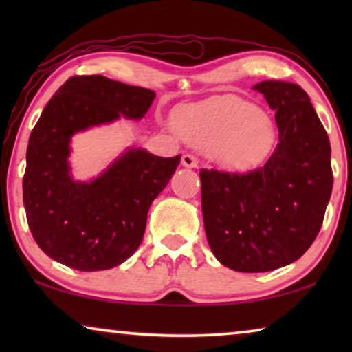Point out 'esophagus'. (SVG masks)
Instances as JSON below:
<instances>
[{"mask_svg":"<svg viewBox=\"0 0 352 352\" xmlns=\"http://www.w3.org/2000/svg\"><path fill=\"white\" fill-rule=\"evenodd\" d=\"M182 165L186 168H197L199 160H197V157L192 155V153H186V155H182Z\"/></svg>","mask_w":352,"mask_h":352,"instance_id":"1","label":"esophagus"}]
</instances>
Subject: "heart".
<instances>
[{
	"label": "heart",
	"mask_w": 352,
	"mask_h": 352,
	"mask_svg": "<svg viewBox=\"0 0 352 352\" xmlns=\"http://www.w3.org/2000/svg\"><path fill=\"white\" fill-rule=\"evenodd\" d=\"M173 123L192 146L210 152L229 170L261 163L274 146L271 120L248 100L218 96L177 109Z\"/></svg>",
	"instance_id": "1"
}]
</instances>
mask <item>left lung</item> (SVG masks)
Instances as JSON below:
<instances>
[{"mask_svg":"<svg viewBox=\"0 0 352 352\" xmlns=\"http://www.w3.org/2000/svg\"><path fill=\"white\" fill-rule=\"evenodd\" d=\"M253 88L276 110L271 158L247 173L200 170L206 239L214 256L239 272L274 271L301 258L333 187L330 141L306 91L272 80Z\"/></svg>","mask_w":352,"mask_h":352,"instance_id":"left-lung-1","label":"left lung"}]
</instances>
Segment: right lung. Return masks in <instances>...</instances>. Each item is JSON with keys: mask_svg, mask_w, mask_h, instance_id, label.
Listing matches in <instances>:
<instances>
[{"mask_svg": "<svg viewBox=\"0 0 352 352\" xmlns=\"http://www.w3.org/2000/svg\"><path fill=\"white\" fill-rule=\"evenodd\" d=\"M155 93L102 75H76L60 86L33 128L23 175V206L43 252L76 271H104L136 252L155 197L181 155L131 148L93 182L69 175L70 138L120 115L142 118Z\"/></svg>", "mask_w": 352, "mask_h": 352, "instance_id": "1", "label": "right lung"}]
</instances>
